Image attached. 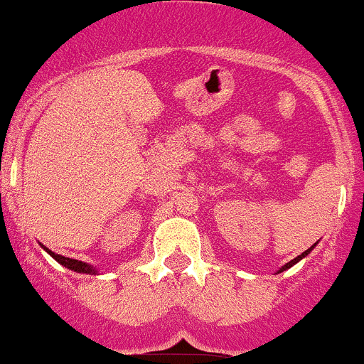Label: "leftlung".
Instances as JSON below:
<instances>
[{"label": "left lung", "mask_w": 364, "mask_h": 364, "mask_svg": "<svg viewBox=\"0 0 364 364\" xmlns=\"http://www.w3.org/2000/svg\"><path fill=\"white\" fill-rule=\"evenodd\" d=\"M313 247H314V245H313ZM313 247H311V248H309V250L302 252V254H300V255H299V257H295V259H293V261H289V262H288V264H284V266H282V268H280V269H279V273H280V272H284V269H288V268H291V266H293V264H296V262H299V261H300V259H302V257H306V255H307V254H309V252H311V250H313Z\"/></svg>", "instance_id": "left-lung-1"}]
</instances>
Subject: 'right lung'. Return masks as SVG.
I'll list each match as a JSON object with an SVG mask.
<instances>
[{
    "mask_svg": "<svg viewBox=\"0 0 364 364\" xmlns=\"http://www.w3.org/2000/svg\"><path fill=\"white\" fill-rule=\"evenodd\" d=\"M46 252H48V254L51 255V257L55 259V261H58V262H60V264H64L65 268H69V269H75V272H78V273H89V275H92V273H96V269L92 268V266L85 264V262H82V261H76V259H69V257H64V255L53 254V252H51V250H48V248H46Z\"/></svg>",
    "mask_w": 364,
    "mask_h": 364,
    "instance_id": "1",
    "label": "right lung"
}]
</instances>
